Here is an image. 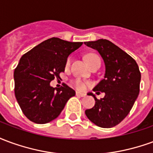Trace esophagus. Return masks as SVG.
<instances>
[{
	"instance_id": "34e87169",
	"label": "esophagus",
	"mask_w": 153,
	"mask_h": 153,
	"mask_svg": "<svg viewBox=\"0 0 153 153\" xmlns=\"http://www.w3.org/2000/svg\"><path fill=\"white\" fill-rule=\"evenodd\" d=\"M76 96L81 97H85L86 95H85L84 93H79V92H76Z\"/></svg>"
}]
</instances>
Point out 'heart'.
I'll use <instances>...</instances> for the list:
<instances>
[{
    "instance_id": "heart-1",
    "label": "heart",
    "mask_w": 153,
    "mask_h": 153,
    "mask_svg": "<svg viewBox=\"0 0 153 153\" xmlns=\"http://www.w3.org/2000/svg\"><path fill=\"white\" fill-rule=\"evenodd\" d=\"M86 60L88 61V65H91L92 63H93L95 60H100L99 57L96 56V55H94V54H90V55H88L86 57ZM70 64H71V58H69L66 61V67H69L70 65ZM74 86L76 87L77 89L79 90H84L86 88V83H84L83 81L79 79H77L75 80V82H74Z\"/></svg>"
}]
</instances>
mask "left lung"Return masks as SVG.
Wrapping results in <instances>:
<instances>
[{"instance_id":"1","label":"left lung","mask_w":153,"mask_h":153,"mask_svg":"<svg viewBox=\"0 0 153 153\" xmlns=\"http://www.w3.org/2000/svg\"><path fill=\"white\" fill-rule=\"evenodd\" d=\"M85 45L97 50L102 57L106 71L102 80L93 91L105 97L95 99L93 108L85 111L89 120L102 128H111L128 115L139 93L141 73L138 64L125 51L106 39L85 42Z\"/></svg>"}]
</instances>
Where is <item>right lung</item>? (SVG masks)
Returning a JSON list of instances; mask_svg holds the SVG:
<instances>
[{
    "mask_svg": "<svg viewBox=\"0 0 153 153\" xmlns=\"http://www.w3.org/2000/svg\"><path fill=\"white\" fill-rule=\"evenodd\" d=\"M83 42L58 38L44 41L20 58L14 72L15 94L22 111L36 124H46L57 118L75 91L63 83L51 87L55 78L65 71L67 58Z\"/></svg>",
    "mask_w": 153,
    "mask_h": 153,
    "instance_id": "add662e5",
    "label": "right lung"
}]
</instances>
